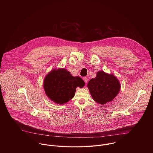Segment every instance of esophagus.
Here are the masks:
<instances>
[{
  "label": "esophagus",
  "mask_w": 153,
  "mask_h": 153,
  "mask_svg": "<svg viewBox=\"0 0 153 153\" xmlns=\"http://www.w3.org/2000/svg\"><path fill=\"white\" fill-rule=\"evenodd\" d=\"M83 79H84V82H85V83H87L88 82V78L87 77H84L83 78Z\"/></svg>",
  "instance_id": "esophagus-1"
}]
</instances>
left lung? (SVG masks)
Instances as JSON below:
<instances>
[{
    "mask_svg": "<svg viewBox=\"0 0 153 153\" xmlns=\"http://www.w3.org/2000/svg\"><path fill=\"white\" fill-rule=\"evenodd\" d=\"M88 87L94 101L100 104H105L117 95L121 86L114 75L98 71L97 76L90 79Z\"/></svg>",
    "mask_w": 153,
    "mask_h": 153,
    "instance_id": "obj_1",
    "label": "left lung"
}]
</instances>
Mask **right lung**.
I'll use <instances>...</instances> for the list:
<instances>
[{"label": "right lung", "mask_w": 153, "mask_h": 153, "mask_svg": "<svg viewBox=\"0 0 153 153\" xmlns=\"http://www.w3.org/2000/svg\"><path fill=\"white\" fill-rule=\"evenodd\" d=\"M84 81L73 76L65 69H54L45 78L44 87L46 95L58 104H64L75 95L76 88H82Z\"/></svg>", "instance_id": "obj_1"}]
</instances>
